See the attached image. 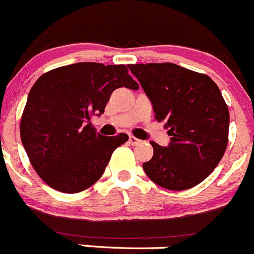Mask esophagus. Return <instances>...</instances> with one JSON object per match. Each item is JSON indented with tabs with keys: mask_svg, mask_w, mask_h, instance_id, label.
<instances>
[{
	"mask_svg": "<svg viewBox=\"0 0 254 254\" xmlns=\"http://www.w3.org/2000/svg\"><path fill=\"white\" fill-rule=\"evenodd\" d=\"M128 142L132 144V146H137V144L141 143V141H139L138 138H136V137H134V136H129Z\"/></svg>",
	"mask_w": 254,
	"mask_h": 254,
	"instance_id": "esophagus-1",
	"label": "esophagus"
}]
</instances>
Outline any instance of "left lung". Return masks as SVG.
Segmentation results:
<instances>
[{
  "instance_id": "obj_1",
  "label": "left lung",
  "mask_w": 254,
  "mask_h": 254,
  "mask_svg": "<svg viewBox=\"0 0 254 254\" xmlns=\"http://www.w3.org/2000/svg\"><path fill=\"white\" fill-rule=\"evenodd\" d=\"M127 67L171 136L167 147L151 142L153 157L143 163L144 172L167 190L194 187L213 172L228 143L229 112L218 86L175 64Z\"/></svg>"
}]
</instances>
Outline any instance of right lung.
Returning a JSON list of instances; mask_svg holds the SVG:
<instances>
[{"instance_id":"right-lung-1","label":"right lung","mask_w":254,"mask_h":254,"mask_svg":"<svg viewBox=\"0 0 254 254\" xmlns=\"http://www.w3.org/2000/svg\"><path fill=\"white\" fill-rule=\"evenodd\" d=\"M138 89L125 64L79 62L46 72L31 88L21 118V141L31 165L50 187L77 193L95 185L126 133L106 137L101 116L115 89Z\"/></svg>"}]
</instances>
